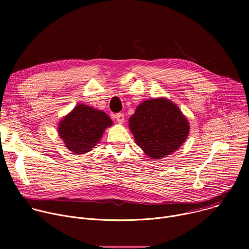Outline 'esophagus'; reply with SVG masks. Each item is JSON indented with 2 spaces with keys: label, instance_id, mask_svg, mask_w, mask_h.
<instances>
[{
  "label": "esophagus",
  "instance_id": "esophagus-1",
  "mask_svg": "<svg viewBox=\"0 0 249 249\" xmlns=\"http://www.w3.org/2000/svg\"><path fill=\"white\" fill-rule=\"evenodd\" d=\"M115 118L119 124H123V122H124V114L123 113H117L115 115Z\"/></svg>",
  "mask_w": 249,
  "mask_h": 249
}]
</instances>
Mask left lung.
I'll list each match as a JSON object with an SVG mask.
<instances>
[{
    "label": "left lung",
    "instance_id": "obj_1",
    "mask_svg": "<svg viewBox=\"0 0 249 249\" xmlns=\"http://www.w3.org/2000/svg\"><path fill=\"white\" fill-rule=\"evenodd\" d=\"M129 127L136 144L154 160L178 150L190 129L186 117L167 98H152L142 102L130 117Z\"/></svg>",
    "mask_w": 249,
    "mask_h": 249
}]
</instances>
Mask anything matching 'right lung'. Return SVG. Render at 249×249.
<instances>
[{
	"instance_id": "add662e5",
	"label": "right lung",
	"mask_w": 249,
	"mask_h": 249,
	"mask_svg": "<svg viewBox=\"0 0 249 249\" xmlns=\"http://www.w3.org/2000/svg\"><path fill=\"white\" fill-rule=\"evenodd\" d=\"M112 123L105 112L89 105L78 104L60 121L58 133L69 151L75 155H84L94 148L105 129Z\"/></svg>"
}]
</instances>
